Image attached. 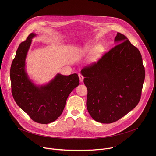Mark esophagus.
Instances as JSON below:
<instances>
[{
	"mask_svg": "<svg viewBox=\"0 0 156 156\" xmlns=\"http://www.w3.org/2000/svg\"><path fill=\"white\" fill-rule=\"evenodd\" d=\"M78 76H79V79H80V82H83V79H84L83 76L81 73H79L78 74Z\"/></svg>",
	"mask_w": 156,
	"mask_h": 156,
	"instance_id": "esophagus-1",
	"label": "esophagus"
}]
</instances>
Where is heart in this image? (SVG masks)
Instances as JSON below:
<instances>
[{
    "label": "heart",
    "mask_w": 156,
    "mask_h": 156,
    "mask_svg": "<svg viewBox=\"0 0 156 156\" xmlns=\"http://www.w3.org/2000/svg\"><path fill=\"white\" fill-rule=\"evenodd\" d=\"M101 51H102V49H101V47L99 46H88L84 48L85 53H86V54L93 53V54H92V59L93 60L96 59L101 54Z\"/></svg>",
    "instance_id": "obj_1"
}]
</instances>
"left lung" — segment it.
<instances>
[{"label": "left lung", "instance_id": "1", "mask_svg": "<svg viewBox=\"0 0 156 156\" xmlns=\"http://www.w3.org/2000/svg\"><path fill=\"white\" fill-rule=\"evenodd\" d=\"M114 41L119 44L81 71L87 90V109L102 123L119 120L138 105L145 78L137 48L120 33Z\"/></svg>", "mask_w": 156, "mask_h": 156}]
</instances>
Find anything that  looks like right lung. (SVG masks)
I'll return each mask as SVG.
<instances>
[{"label": "right lung", "instance_id": "right-lung-1", "mask_svg": "<svg viewBox=\"0 0 156 156\" xmlns=\"http://www.w3.org/2000/svg\"><path fill=\"white\" fill-rule=\"evenodd\" d=\"M36 35L31 33L16 51L10 68L12 93L17 105L33 121L48 124L61 115L69 94L79 85V78L76 73H58L46 85L34 84L25 70V60Z\"/></svg>", "mask_w": 156, "mask_h": 156}]
</instances>
